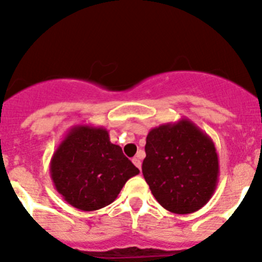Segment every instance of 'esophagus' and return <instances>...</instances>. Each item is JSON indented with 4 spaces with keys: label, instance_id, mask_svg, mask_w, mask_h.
Listing matches in <instances>:
<instances>
[{
    "label": "esophagus",
    "instance_id": "esophagus-1",
    "mask_svg": "<svg viewBox=\"0 0 262 262\" xmlns=\"http://www.w3.org/2000/svg\"><path fill=\"white\" fill-rule=\"evenodd\" d=\"M133 163L135 164V165L138 166L139 169L142 168V161H140V157H139V156H135V157H134V159H133Z\"/></svg>",
    "mask_w": 262,
    "mask_h": 262
}]
</instances>
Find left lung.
I'll use <instances>...</instances> for the list:
<instances>
[{
    "label": "left lung",
    "mask_w": 262,
    "mask_h": 262,
    "mask_svg": "<svg viewBox=\"0 0 262 262\" xmlns=\"http://www.w3.org/2000/svg\"><path fill=\"white\" fill-rule=\"evenodd\" d=\"M142 170L164 209L191 214L202 209L216 189V148L207 134L182 118L148 133Z\"/></svg>",
    "instance_id": "obj_1"
}]
</instances>
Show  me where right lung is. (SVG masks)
I'll list each match as a JSON object with an SVG mask.
<instances>
[{
	"instance_id": "1",
	"label": "right lung",
	"mask_w": 262,
	"mask_h": 262,
	"mask_svg": "<svg viewBox=\"0 0 262 262\" xmlns=\"http://www.w3.org/2000/svg\"><path fill=\"white\" fill-rule=\"evenodd\" d=\"M50 172L67 203L82 211L110 205L139 169L113 144L108 131L89 124L73 126L53 152Z\"/></svg>"
}]
</instances>
